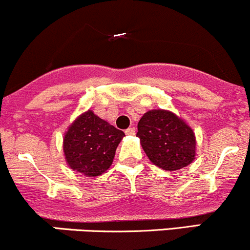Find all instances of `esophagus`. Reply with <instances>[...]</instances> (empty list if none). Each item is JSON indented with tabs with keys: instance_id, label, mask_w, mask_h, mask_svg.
I'll return each mask as SVG.
<instances>
[{
	"instance_id": "34e87169",
	"label": "esophagus",
	"mask_w": 250,
	"mask_h": 250,
	"mask_svg": "<svg viewBox=\"0 0 250 250\" xmlns=\"http://www.w3.org/2000/svg\"><path fill=\"white\" fill-rule=\"evenodd\" d=\"M135 132H136V130H135V128H133V127H128L127 130L125 131V133H126V135H127V136H133V135H135Z\"/></svg>"
}]
</instances>
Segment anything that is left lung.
I'll use <instances>...</instances> for the list:
<instances>
[{
	"mask_svg": "<svg viewBox=\"0 0 250 250\" xmlns=\"http://www.w3.org/2000/svg\"><path fill=\"white\" fill-rule=\"evenodd\" d=\"M137 137L149 160L165 170H179L194 160V132L181 118L169 111L146 112L138 123Z\"/></svg>",
	"mask_w": 250,
	"mask_h": 250,
	"instance_id": "obj_1",
	"label": "left lung"
}]
</instances>
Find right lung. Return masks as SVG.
Wrapping results in <instances>:
<instances>
[{"instance_id":"add662e5","label":"right lung","mask_w":250,"mask_h":250,"mask_svg":"<svg viewBox=\"0 0 250 250\" xmlns=\"http://www.w3.org/2000/svg\"><path fill=\"white\" fill-rule=\"evenodd\" d=\"M125 133L106 120L87 111L69 126L63 139V150L72 170L87 176H99L109 167L118 144Z\"/></svg>"}]
</instances>
